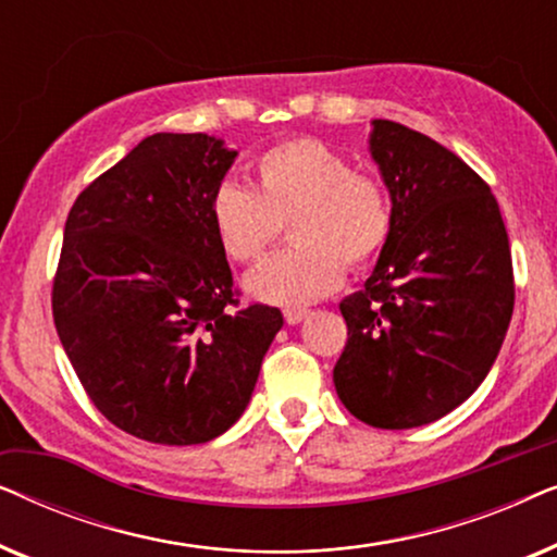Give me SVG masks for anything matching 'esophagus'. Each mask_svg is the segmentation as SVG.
Masks as SVG:
<instances>
[{
  "label": "esophagus",
  "mask_w": 557,
  "mask_h": 557,
  "mask_svg": "<svg viewBox=\"0 0 557 557\" xmlns=\"http://www.w3.org/2000/svg\"><path fill=\"white\" fill-rule=\"evenodd\" d=\"M307 314H309V309H304V307H288V309H284V319H286L288 324L304 322V319H307Z\"/></svg>",
  "instance_id": "1"
}]
</instances>
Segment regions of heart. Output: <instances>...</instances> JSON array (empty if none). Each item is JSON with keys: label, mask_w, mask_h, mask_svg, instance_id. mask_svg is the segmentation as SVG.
I'll list each match as a JSON object with an SVG mask.
<instances>
[{"label": "heart", "mask_w": 557, "mask_h": 557, "mask_svg": "<svg viewBox=\"0 0 557 557\" xmlns=\"http://www.w3.org/2000/svg\"><path fill=\"white\" fill-rule=\"evenodd\" d=\"M258 187L223 182L210 202L220 248L238 263L261 261L292 220V250L248 273L256 299L301 307L332 294L347 265L364 269L383 253L395 227L385 180L352 166L314 136H296L256 157Z\"/></svg>", "instance_id": "1"}]
</instances>
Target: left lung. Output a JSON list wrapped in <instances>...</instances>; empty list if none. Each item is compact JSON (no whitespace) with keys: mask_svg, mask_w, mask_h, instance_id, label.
<instances>
[{"mask_svg":"<svg viewBox=\"0 0 557 557\" xmlns=\"http://www.w3.org/2000/svg\"><path fill=\"white\" fill-rule=\"evenodd\" d=\"M395 227L362 292L339 304L334 387L375 429L459 408L497 360L515 309L509 238L490 185L421 132L375 119L370 136Z\"/></svg>","mask_w":557,"mask_h":557,"instance_id":"8db88e82","label":"left lung"}]
</instances>
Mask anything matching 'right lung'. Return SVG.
<instances>
[{"label":"right lung","mask_w":557,"mask_h":557,"mask_svg":"<svg viewBox=\"0 0 557 557\" xmlns=\"http://www.w3.org/2000/svg\"><path fill=\"white\" fill-rule=\"evenodd\" d=\"M235 151L208 134H154L96 177L65 220L52 278L58 337L116 429L193 446L238 421L284 326L240 307L210 218Z\"/></svg>","instance_id":"obj_1"}]
</instances>
